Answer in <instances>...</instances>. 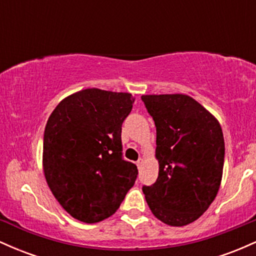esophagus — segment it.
<instances>
[{"label": "esophagus", "instance_id": "esophagus-1", "mask_svg": "<svg viewBox=\"0 0 256 256\" xmlns=\"http://www.w3.org/2000/svg\"><path fill=\"white\" fill-rule=\"evenodd\" d=\"M136 164H137L138 168H140V167H142V165H143V160H142V158H138V161Z\"/></svg>", "mask_w": 256, "mask_h": 256}]
</instances>
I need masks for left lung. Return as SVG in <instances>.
<instances>
[{
	"instance_id": "1",
	"label": "left lung",
	"mask_w": 256,
	"mask_h": 256,
	"mask_svg": "<svg viewBox=\"0 0 256 256\" xmlns=\"http://www.w3.org/2000/svg\"><path fill=\"white\" fill-rule=\"evenodd\" d=\"M156 126L158 176L143 185L146 204L171 226L195 222L218 194L225 143L218 120L198 101L182 94L143 95Z\"/></svg>"
}]
</instances>
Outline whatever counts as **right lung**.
I'll list each match as a JSON object with an SVG mask.
<instances>
[{
  "label": "right lung",
  "instance_id": "right-lung-1",
  "mask_svg": "<svg viewBox=\"0 0 256 256\" xmlns=\"http://www.w3.org/2000/svg\"><path fill=\"white\" fill-rule=\"evenodd\" d=\"M134 98L85 89L68 96L49 116L43 167L52 195L67 213L92 224L113 216L134 186L138 170L122 158V125Z\"/></svg>",
  "mask_w": 256,
  "mask_h": 256
}]
</instances>
